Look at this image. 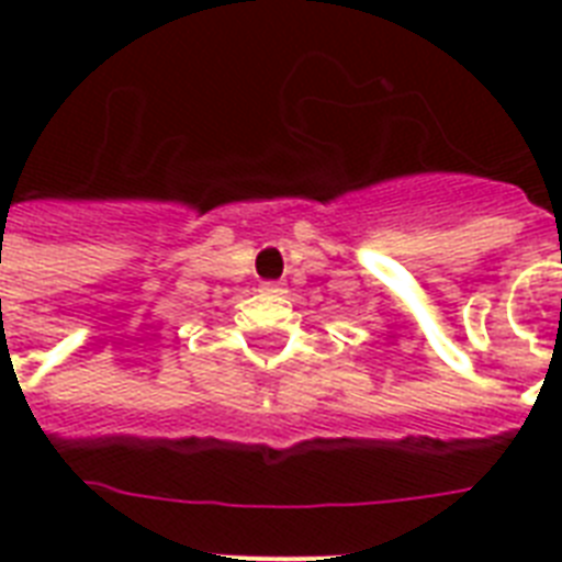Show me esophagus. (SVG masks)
<instances>
[{
    "mask_svg": "<svg viewBox=\"0 0 562 562\" xmlns=\"http://www.w3.org/2000/svg\"><path fill=\"white\" fill-rule=\"evenodd\" d=\"M262 289L271 291V294H282V291H285L282 289V282H262Z\"/></svg>",
    "mask_w": 562,
    "mask_h": 562,
    "instance_id": "34e87169",
    "label": "esophagus"
}]
</instances>
